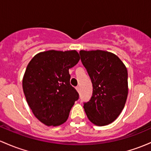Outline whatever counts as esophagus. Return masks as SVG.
Returning <instances> with one entry per match:
<instances>
[{"mask_svg": "<svg viewBox=\"0 0 151 151\" xmlns=\"http://www.w3.org/2000/svg\"><path fill=\"white\" fill-rule=\"evenodd\" d=\"M76 89H77V92H79V89H79V87H76Z\"/></svg>", "mask_w": 151, "mask_h": 151, "instance_id": "1", "label": "esophagus"}]
</instances>
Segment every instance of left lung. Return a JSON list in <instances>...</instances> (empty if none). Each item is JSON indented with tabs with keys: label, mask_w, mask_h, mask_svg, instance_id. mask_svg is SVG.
I'll return each mask as SVG.
<instances>
[{
	"label": "left lung",
	"mask_w": 151,
	"mask_h": 151,
	"mask_svg": "<svg viewBox=\"0 0 151 151\" xmlns=\"http://www.w3.org/2000/svg\"><path fill=\"white\" fill-rule=\"evenodd\" d=\"M79 54L93 87L92 97L84 103L86 115L94 125H109L117 119L126 102V67L115 54L108 51L81 50Z\"/></svg>",
	"instance_id": "left-lung-1"
}]
</instances>
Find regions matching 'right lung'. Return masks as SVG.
<instances>
[{"label":"right lung","instance_id":"add662e5","mask_svg":"<svg viewBox=\"0 0 151 151\" xmlns=\"http://www.w3.org/2000/svg\"><path fill=\"white\" fill-rule=\"evenodd\" d=\"M79 61L75 50H49L34 56L26 67L23 78L25 97L35 117L47 126L67 121L79 99L69 73Z\"/></svg>","mask_w":151,"mask_h":151}]
</instances>
